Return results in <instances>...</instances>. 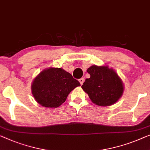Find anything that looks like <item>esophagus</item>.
Returning a JSON list of instances; mask_svg holds the SVG:
<instances>
[{
    "instance_id": "esophagus-1",
    "label": "esophagus",
    "mask_w": 150,
    "mask_h": 150,
    "mask_svg": "<svg viewBox=\"0 0 150 150\" xmlns=\"http://www.w3.org/2000/svg\"><path fill=\"white\" fill-rule=\"evenodd\" d=\"M79 81L80 83V84L82 85L83 83V82H84V79H83V78H81V79H79Z\"/></svg>"
}]
</instances>
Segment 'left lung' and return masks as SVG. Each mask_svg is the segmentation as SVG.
<instances>
[{
	"label": "left lung",
	"mask_w": 150,
	"mask_h": 150,
	"mask_svg": "<svg viewBox=\"0 0 150 150\" xmlns=\"http://www.w3.org/2000/svg\"><path fill=\"white\" fill-rule=\"evenodd\" d=\"M87 72L90 77L86 79L81 88L93 103L108 106L116 103L122 96L124 91L122 81L112 69L93 65Z\"/></svg>",
	"instance_id": "left-lung-1"
}]
</instances>
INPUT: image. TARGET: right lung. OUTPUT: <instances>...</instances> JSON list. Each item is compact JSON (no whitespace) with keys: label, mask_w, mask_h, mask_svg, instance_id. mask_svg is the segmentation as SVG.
<instances>
[{"label":"right lung","mask_w":150,"mask_h":150,"mask_svg":"<svg viewBox=\"0 0 150 150\" xmlns=\"http://www.w3.org/2000/svg\"><path fill=\"white\" fill-rule=\"evenodd\" d=\"M80 83L61 68H48L35 78L32 92L38 103L46 108H57Z\"/></svg>","instance_id":"1"}]
</instances>
